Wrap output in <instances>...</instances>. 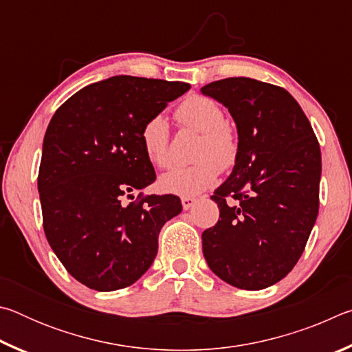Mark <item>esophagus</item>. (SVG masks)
<instances>
[{
    "mask_svg": "<svg viewBox=\"0 0 352 352\" xmlns=\"http://www.w3.org/2000/svg\"><path fill=\"white\" fill-rule=\"evenodd\" d=\"M194 204H195V199H192V197H182L183 210H190Z\"/></svg>",
    "mask_w": 352,
    "mask_h": 352,
    "instance_id": "34e87169",
    "label": "esophagus"
}]
</instances>
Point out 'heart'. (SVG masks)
<instances>
[{"label": "heart", "mask_w": 352, "mask_h": 352, "mask_svg": "<svg viewBox=\"0 0 352 352\" xmlns=\"http://www.w3.org/2000/svg\"><path fill=\"white\" fill-rule=\"evenodd\" d=\"M182 127L200 133L194 148V164L172 169L160 178L164 192L195 195L217 182L220 170L234 168L239 160L241 141L236 129L225 121V113L216 100L192 94L177 109ZM142 148L148 162L160 169L172 164L168 121L162 115L148 118L141 129Z\"/></svg>", "instance_id": "heart-1"}]
</instances>
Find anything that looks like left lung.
<instances>
[{"label": "left lung", "instance_id": "1", "mask_svg": "<svg viewBox=\"0 0 352 352\" xmlns=\"http://www.w3.org/2000/svg\"><path fill=\"white\" fill-rule=\"evenodd\" d=\"M201 93L230 110L241 141L233 172L211 195L220 214L201 234L205 259L234 287L265 289L296 265L317 220L318 140L283 87L226 77Z\"/></svg>", "mask_w": 352, "mask_h": 352}]
</instances>
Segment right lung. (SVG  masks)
I'll list each match as a JSON object with an SVG mask.
<instances>
[{
  "instance_id": "add662e5",
  "label": "right lung",
  "mask_w": 352,
  "mask_h": 352,
  "mask_svg": "<svg viewBox=\"0 0 352 352\" xmlns=\"http://www.w3.org/2000/svg\"><path fill=\"white\" fill-rule=\"evenodd\" d=\"M189 88L115 76L82 88L52 116L38 169L43 230L65 269L87 287L132 285L157 256L160 230L180 214L172 194L126 199L157 178L142 126Z\"/></svg>"
}]
</instances>
